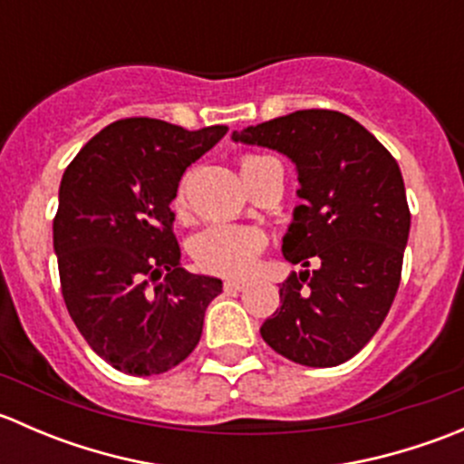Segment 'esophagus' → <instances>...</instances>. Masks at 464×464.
<instances>
[{
    "label": "esophagus",
    "instance_id": "obj_1",
    "mask_svg": "<svg viewBox=\"0 0 464 464\" xmlns=\"http://www.w3.org/2000/svg\"><path fill=\"white\" fill-rule=\"evenodd\" d=\"M245 287L246 280H227V283H224V289H227V292H242Z\"/></svg>",
    "mask_w": 464,
    "mask_h": 464
}]
</instances>
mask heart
I'll return each mask as SVG.
<instances>
[{
    "label": "heart",
    "mask_w": 464,
    "mask_h": 464,
    "mask_svg": "<svg viewBox=\"0 0 464 464\" xmlns=\"http://www.w3.org/2000/svg\"><path fill=\"white\" fill-rule=\"evenodd\" d=\"M260 154H249L242 159L240 168L246 170L249 166L262 161ZM172 208L177 215H186V181H181ZM265 249V236L258 228L231 227V224H213L193 237L190 254L204 271L219 276H246L258 262Z\"/></svg>",
    "instance_id": "b5f03b06"
}]
</instances>
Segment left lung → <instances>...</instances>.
Here are the masks:
<instances>
[{
    "label": "left lung",
    "mask_w": 464,
    "mask_h": 464,
    "mask_svg": "<svg viewBox=\"0 0 464 464\" xmlns=\"http://www.w3.org/2000/svg\"><path fill=\"white\" fill-rule=\"evenodd\" d=\"M231 139L292 159L301 184L283 256L305 269L280 285L262 339L301 366H339L375 336L400 287L411 228L400 166L362 123L332 110L294 111Z\"/></svg>",
    "instance_id": "1"
}]
</instances>
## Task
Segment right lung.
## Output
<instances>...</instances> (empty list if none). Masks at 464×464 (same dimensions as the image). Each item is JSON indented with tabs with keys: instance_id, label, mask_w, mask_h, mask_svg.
<instances>
[{
	"instance_id": "right-lung-1",
	"label": "right lung",
	"mask_w": 464,
	"mask_h": 464,
	"mask_svg": "<svg viewBox=\"0 0 464 464\" xmlns=\"http://www.w3.org/2000/svg\"><path fill=\"white\" fill-rule=\"evenodd\" d=\"M227 130L121 119L64 170L53 219L64 305L89 348L116 371L161 375L199 343L222 280L179 265L170 202L186 168Z\"/></svg>"
}]
</instances>
